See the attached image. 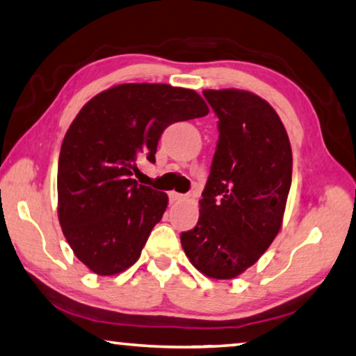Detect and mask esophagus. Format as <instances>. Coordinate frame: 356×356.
<instances>
[{"instance_id": "obj_1", "label": "esophagus", "mask_w": 356, "mask_h": 356, "mask_svg": "<svg viewBox=\"0 0 356 356\" xmlns=\"http://www.w3.org/2000/svg\"><path fill=\"white\" fill-rule=\"evenodd\" d=\"M168 199H170V204H175V202H179L183 199V194L175 193V191H172V193H168Z\"/></svg>"}]
</instances>
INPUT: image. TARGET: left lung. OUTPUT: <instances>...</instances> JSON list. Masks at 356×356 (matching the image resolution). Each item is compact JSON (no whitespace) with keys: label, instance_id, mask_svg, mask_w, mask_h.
I'll return each mask as SVG.
<instances>
[{"label":"left lung","instance_id":"1","mask_svg":"<svg viewBox=\"0 0 356 356\" xmlns=\"http://www.w3.org/2000/svg\"><path fill=\"white\" fill-rule=\"evenodd\" d=\"M220 138L195 227L181 232L186 256L218 280L240 275L270 247L291 188L288 134L269 103L247 90H204Z\"/></svg>","mask_w":356,"mask_h":356}]
</instances>
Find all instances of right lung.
<instances>
[{"instance_id":"add662e5","label":"right lung","mask_w":356,"mask_h":356,"mask_svg":"<svg viewBox=\"0 0 356 356\" xmlns=\"http://www.w3.org/2000/svg\"><path fill=\"white\" fill-rule=\"evenodd\" d=\"M207 114L191 89L121 84L87 102L71 122L58 157V221L76 258L97 275L135 264L167 209L165 193L134 179L138 162H156L168 125Z\"/></svg>"}]
</instances>
